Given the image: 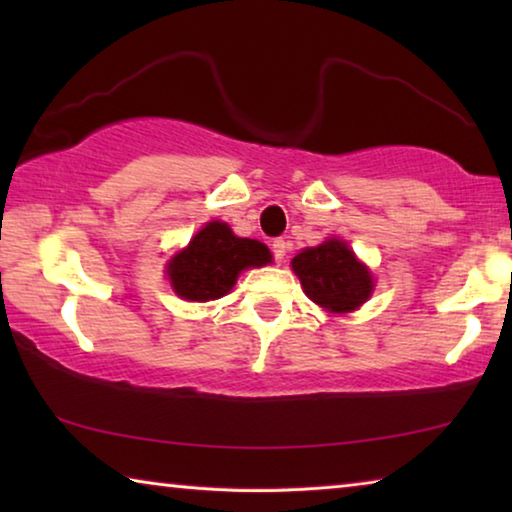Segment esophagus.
I'll return each instance as SVG.
<instances>
[{
	"label": "esophagus",
	"mask_w": 512,
	"mask_h": 512,
	"mask_svg": "<svg viewBox=\"0 0 512 512\" xmlns=\"http://www.w3.org/2000/svg\"><path fill=\"white\" fill-rule=\"evenodd\" d=\"M271 250H273V257H275V262L280 264L282 259H284V255H287V241H284V239H275L273 244H271Z\"/></svg>",
	"instance_id": "34e87169"
}]
</instances>
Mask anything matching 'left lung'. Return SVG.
Here are the masks:
<instances>
[{"instance_id": "8db88e82", "label": "left lung", "mask_w": 512, "mask_h": 512, "mask_svg": "<svg viewBox=\"0 0 512 512\" xmlns=\"http://www.w3.org/2000/svg\"><path fill=\"white\" fill-rule=\"evenodd\" d=\"M293 271L309 300L327 311H352L372 293V277L345 241L327 239L293 257Z\"/></svg>"}]
</instances>
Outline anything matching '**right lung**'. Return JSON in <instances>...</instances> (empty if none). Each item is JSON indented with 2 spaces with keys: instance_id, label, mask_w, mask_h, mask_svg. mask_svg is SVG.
<instances>
[{
  "instance_id": "1",
  "label": "right lung",
  "mask_w": 512,
  "mask_h": 512,
  "mask_svg": "<svg viewBox=\"0 0 512 512\" xmlns=\"http://www.w3.org/2000/svg\"><path fill=\"white\" fill-rule=\"evenodd\" d=\"M271 253L255 239H241L221 221L207 223L189 246L169 262L173 291L185 300H216L235 287L248 266H264Z\"/></svg>"
}]
</instances>
